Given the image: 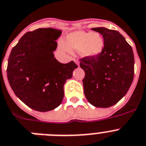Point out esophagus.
Returning <instances> with one entry per match:
<instances>
[{"label": "esophagus", "instance_id": "34e87169", "mask_svg": "<svg viewBox=\"0 0 146 146\" xmlns=\"http://www.w3.org/2000/svg\"><path fill=\"white\" fill-rule=\"evenodd\" d=\"M74 63L78 65V66H80V61L78 60V59H74Z\"/></svg>", "mask_w": 146, "mask_h": 146}]
</instances>
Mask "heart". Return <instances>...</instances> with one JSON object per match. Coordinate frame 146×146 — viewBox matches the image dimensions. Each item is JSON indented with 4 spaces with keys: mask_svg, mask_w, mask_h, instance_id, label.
<instances>
[{
    "mask_svg": "<svg viewBox=\"0 0 146 146\" xmlns=\"http://www.w3.org/2000/svg\"><path fill=\"white\" fill-rule=\"evenodd\" d=\"M59 47L61 50L71 52V49L79 50L82 55L95 57L99 55L104 48V40L97 32L77 31L66 36V43L59 41Z\"/></svg>",
    "mask_w": 146,
    "mask_h": 146,
    "instance_id": "b5f03b06",
    "label": "heart"
}]
</instances>
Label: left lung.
<instances>
[{
  "instance_id": "1",
  "label": "left lung",
  "mask_w": 146,
  "mask_h": 146,
  "mask_svg": "<svg viewBox=\"0 0 146 146\" xmlns=\"http://www.w3.org/2000/svg\"><path fill=\"white\" fill-rule=\"evenodd\" d=\"M92 29L103 35L104 48L99 55L80 59V68L85 72L84 94L94 106L108 108L119 102L132 83L134 53L117 31L104 27Z\"/></svg>"
}]
</instances>
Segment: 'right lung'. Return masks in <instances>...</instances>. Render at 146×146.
<instances>
[{"instance_id":"add662e5","label":"right lung","mask_w":146,"mask_h":146,"mask_svg":"<svg viewBox=\"0 0 146 146\" xmlns=\"http://www.w3.org/2000/svg\"><path fill=\"white\" fill-rule=\"evenodd\" d=\"M61 31L37 29L27 32L12 48L7 65V78L17 98L37 111H48L60 105L63 85L78 68L74 61L61 63L54 57L56 40Z\"/></svg>"}]
</instances>
